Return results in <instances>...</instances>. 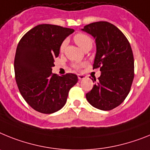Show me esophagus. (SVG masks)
<instances>
[{
    "label": "esophagus",
    "mask_w": 150,
    "mask_h": 150,
    "mask_svg": "<svg viewBox=\"0 0 150 150\" xmlns=\"http://www.w3.org/2000/svg\"><path fill=\"white\" fill-rule=\"evenodd\" d=\"M78 78H79V80H83V79H85L86 76L84 75H81V74H79V75H78Z\"/></svg>",
    "instance_id": "34e87169"
}]
</instances>
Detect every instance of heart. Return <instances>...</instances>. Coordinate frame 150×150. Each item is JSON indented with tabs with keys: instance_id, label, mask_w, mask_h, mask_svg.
<instances>
[{
	"instance_id": "1",
	"label": "heart",
	"mask_w": 150,
	"mask_h": 150,
	"mask_svg": "<svg viewBox=\"0 0 150 150\" xmlns=\"http://www.w3.org/2000/svg\"><path fill=\"white\" fill-rule=\"evenodd\" d=\"M74 40H75V42L79 45V47L81 48L82 50H84L86 47L89 46V45L92 46V44H93L92 39H91L88 35H84V34L82 33H79L75 35V37H74ZM65 46H66V41H64V42L61 44V51H62V50H64ZM73 67L75 68V69H79V68H80V66L78 64H75L73 65Z\"/></svg>"
}]
</instances>
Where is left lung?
Returning <instances> with one entry per match:
<instances>
[{
	"instance_id": "1",
	"label": "left lung",
	"mask_w": 150,
	"mask_h": 150,
	"mask_svg": "<svg viewBox=\"0 0 150 150\" xmlns=\"http://www.w3.org/2000/svg\"><path fill=\"white\" fill-rule=\"evenodd\" d=\"M81 31L95 39L97 51L93 69L100 67L101 71L86 98L93 107L111 110L119 106L129 93L134 76L132 49L125 35L108 22L91 23Z\"/></svg>"
}]
</instances>
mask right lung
<instances>
[{"label": "right lung", "instance_id": "right-lung-1", "mask_svg": "<svg viewBox=\"0 0 150 150\" xmlns=\"http://www.w3.org/2000/svg\"><path fill=\"white\" fill-rule=\"evenodd\" d=\"M72 28L41 24L29 30L18 44L14 59L16 84L27 103L44 114L59 111L78 76L52 73L61 44L73 33Z\"/></svg>", "mask_w": 150, "mask_h": 150}]
</instances>
